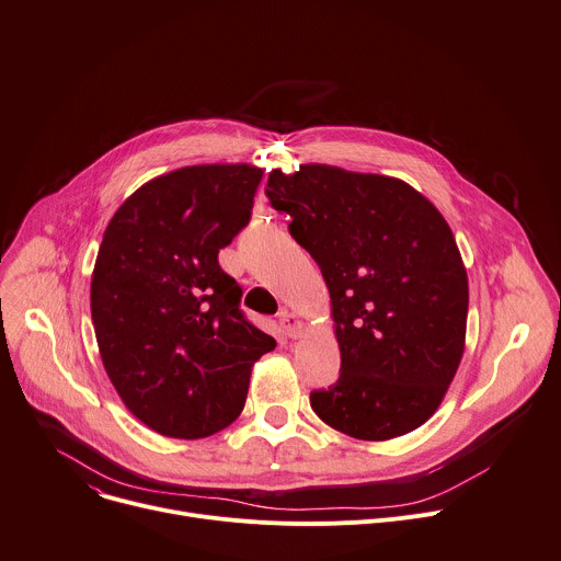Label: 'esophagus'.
Here are the masks:
<instances>
[{
    "label": "esophagus",
    "instance_id": "esophagus-1",
    "mask_svg": "<svg viewBox=\"0 0 561 561\" xmlns=\"http://www.w3.org/2000/svg\"><path fill=\"white\" fill-rule=\"evenodd\" d=\"M279 327H282V331H284L288 337H299V335H301V329H304L301 320H299L295 313H290V311H282V313H279Z\"/></svg>",
    "mask_w": 561,
    "mask_h": 561
}]
</instances>
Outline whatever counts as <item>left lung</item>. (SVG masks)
<instances>
[{"mask_svg": "<svg viewBox=\"0 0 561 561\" xmlns=\"http://www.w3.org/2000/svg\"><path fill=\"white\" fill-rule=\"evenodd\" d=\"M266 196L331 293L342 365L313 412L360 440L414 432L466 348L468 273L447 221L400 179L331 165L273 170Z\"/></svg>", "mask_w": 561, "mask_h": 561, "instance_id": "8db88e82", "label": "left lung"}]
</instances>
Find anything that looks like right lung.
<instances>
[{
	"instance_id": "1",
	"label": "right lung",
	"mask_w": 561,
	"mask_h": 561,
	"mask_svg": "<svg viewBox=\"0 0 561 561\" xmlns=\"http://www.w3.org/2000/svg\"><path fill=\"white\" fill-rule=\"evenodd\" d=\"M262 170L190 165L151 179L112 217L91 277V320L127 410L170 438H206L243 410L275 340L239 309L219 250L250 221Z\"/></svg>"
}]
</instances>
